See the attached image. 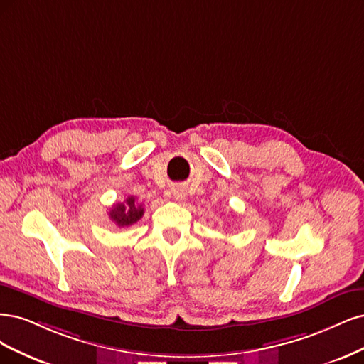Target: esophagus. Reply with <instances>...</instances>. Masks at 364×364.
<instances>
[{"label": "esophagus", "instance_id": "1", "mask_svg": "<svg viewBox=\"0 0 364 364\" xmlns=\"http://www.w3.org/2000/svg\"><path fill=\"white\" fill-rule=\"evenodd\" d=\"M173 196L178 199V201H184L186 199V196H187V193H186V191L183 189V187H177V189L173 191Z\"/></svg>", "mask_w": 364, "mask_h": 364}]
</instances>
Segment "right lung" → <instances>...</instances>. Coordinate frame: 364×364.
Returning <instances> with one entry per match:
<instances>
[{
	"instance_id": "add662e5",
	"label": "right lung",
	"mask_w": 364,
	"mask_h": 364,
	"mask_svg": "<svg viewBox=\"0 0 364 364\" xmlns=\"http://www.w3.org/2000/svg\"><path fill=\"white\" fill-rule=\"evenodd\" d=\"M109 216L118 227H130L144 216V207L137 204L134 196H128L125 203L114 204L110 208Z\"/></svg>"
}]
</instances>
